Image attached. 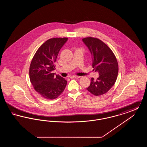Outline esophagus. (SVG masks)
<instances>
[{
  "mask_svg": "<svg viewBox=\"0 0 147 147\" xmlns=\"http://www.w3.org/2000/svg\"><path fill=\"white\" fill-rule=\"evenodd\" d=\"M71 78H76V79H78V78H80V76H71L70 77Z\"/></svg>",
  "mask_w": 147,
  "mask_h": 147,
  "instance_id": "34e87169",
  "label": "esophagus"
}]
</instances>
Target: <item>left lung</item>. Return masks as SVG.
<instances>
[{
    "mask_svg": "<svg viewBox=\"0 0 147 147\" xmlns=\"http://www.w3.org/2000/svg\"><path fill=\"white\" fill-rule=\"evenodd\" d=\"M82 41L91 53L94 70L99 74L96 80L91 78L90 84L86 89L95 96L103 95L116 81L119 73L117 61L112 50L100 40L89 37Z\"/></svg>",
    "mask_w": 147,
    "mask_h": 147,
    "instance_id": "1",
    "label": "left lung"
}]
</instances>
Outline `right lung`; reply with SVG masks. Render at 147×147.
<instances>
[{"label": "right lung", "mask_w": 147, "mask_h": 147, "mask_svg": "<svg viewBox=\"0 0 147 147\" xmlns=\"http://www.w3.org/2000/svg\"><path fill=\"white\" fill-rule=\"evenodd\" d=\"M68 38H53L48 40L37 49L30 67V82L35 90L47 99L58 97L64 91L67 81L52 71L61 49Z\"/></svg>", "instance_id": "1"}]
</instances>
